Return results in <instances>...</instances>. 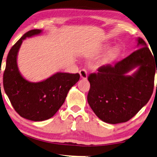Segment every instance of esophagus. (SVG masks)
<instances>
[{"mask_svg": "<svg viewBox=\"0 0 157 157\" xmlns=\"http://www.w3.org/2000/svg\"><path fill=\"white\" fill-rule=\"evenodd\" d=\"M79 74H80L81 76V78H83V79H86L87 78V71L86 69H81L79 71Z\"/></svg>", "mask_w": 157, "mask_h": 157, "instance_id": "obj_1", "label": "esophagus"}]
</instances>
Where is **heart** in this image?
Returning a JSON list of instances; mask_svg holds the SVG:
<instances>
[{"label":"heart","mask_w":157,"mask_h":157,"mask_svg":"<svg viewBox=\"0 0 157 157\" xmlns=\"http://www.w3.org/2000/svg\"><path fill=\"white\" fill-rule=\"evenodd\" d=\"M116 52H117V50H113L112 51H111V52H109V55H108V57H107V59H106V61H107V60L109 59H110L111 57L114 56V55L116 54Z\"/></svg>","instance_id":"heart-1"}]
</instances>
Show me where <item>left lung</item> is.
Masks as SVG:
<instances>
[{
  "instance_id": "1",
  "label": "left lung",
  "mask_w": 157,
  "mask_h": 157,
  "mask_svg": "<svg viewBox=\"0 0 157 157\" xmlns=\"http://www.w3.org/2000/svg\"><path fill=\"white\" fill-rule=\"evenodd\" d=\"M137 41L139 49L114 65L100 67L98 73L88 76V102L104 122L117 124L128 121L152 95L157 61L143 38H137ZM136 67V72L127 75Z\"/></svg>"
}]
</instances>
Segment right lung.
Instances as JSON below:
<instances>
[{
	"mask_svg": "<svg viewBox=\"0 0 157 157\" xmlns=\"http://www.w3.org/2000/svg\"><path fill=\"white\" fill-rule=\"evenodd\" d=\"M42 33L40 29L26 32L10 50L3 74V88L14 110L21 117L33 121L49 119L56 114L72 86L78 81L79 74L57 72L37 83L24 78L19 71L17 58L26 38Z\"/></svg>",
	"mask_w": 157,
	"mask_h": 157,
	"instance_id": "right-lung-1",
	"label": "right lung"
}]
</instances>
